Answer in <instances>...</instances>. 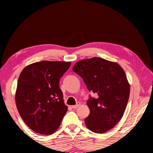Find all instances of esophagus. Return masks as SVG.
<instances>
[{
	"label": "esophagus",
	"mask_w": 153,
	"mask_h": 153,
	"mask_svg": "<svg viewBox=\"0 0 153 153\" xmlns=\"http://www.w3.org/2000/svg\"><path fill=\"white\" fill-rule=\"evenodd\" d=\"M79 105H80V103H79V102H77V105L72 106V108H74V109H76V108H77V107H79Z\"/></svg>",
	"instance_id": "1"
}]
</instances>
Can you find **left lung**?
Returning a JSON list of instances; mask_svg holds the SVG:
<instances>
[{
    "instance_id": "obj_1",
    "label": "left lung",
    "mask_w": 153,
    "mask_h": 153,
    "mask_svg": "<svg viewBox=\"0 0 153 153\" xmlns=\"http://www.w3.org/2000/svg\"><path fill=\"white\" fill-rule=\"evenodd\" d=\"M73 71L84 80L90 96L87 105L90 115L85 124L94 133L102 134L113 128L122 118L128 104L130 87L125 71L120 65L100 57L79 61Z\"/></svg>"
}]
</instances>
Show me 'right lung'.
Here are the masks:
<instances>
[{
	"instance_id": "add662e5",
	"label": "right lung",
	"mask_w": 153,
	"mask_h": 153,
	"mask_svg": "<svg viewBox=\"0 0 153 153\" xmlns=\"http://www.w3.org/2000/svg\"><path fill=\"white\" fill-rule=\"evenodd\" d=\"M71 62L42 61L27 65L17 82L15 102L21 117L35 132H55L67 111L59 80Z\"/></svg>"
}]
</instances>
